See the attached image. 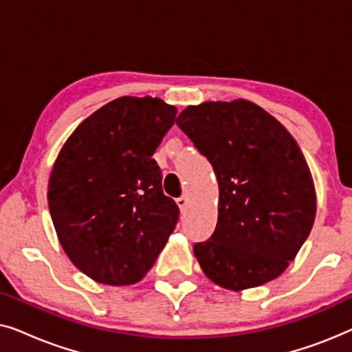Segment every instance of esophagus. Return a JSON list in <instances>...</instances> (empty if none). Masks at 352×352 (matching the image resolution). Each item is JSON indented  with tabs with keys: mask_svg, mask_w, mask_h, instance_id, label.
Listing matches in <instances>:
<instances>
[{
	"mask_svg": "<svg viewBox=\"0 0 352 352\" xmlns=\"http://www.w3.org/2000/svg\"><path fill=\"white\" fill-rule=\"evenodd\" d=\"M176 204H177V206H179L181 211H184V210L187 208V204H189V197H187V195H181L179 199L176 200Z\"/></svg>",
	"mask_w": 352,
	"mask_h": 352,
	"instance_id": "1",
	"label": "esophagus"
}]
</instances>
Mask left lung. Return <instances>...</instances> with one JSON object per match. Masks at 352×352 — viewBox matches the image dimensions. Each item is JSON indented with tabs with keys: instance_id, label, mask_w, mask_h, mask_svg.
<instances>
[{
	"instance_id": "8db88e82",
	"label": "left lung",
	"mask_w": 352,
	"mask_h": 352,
	"mask_svg": "<svg viewBox=\"0 0 352 352\" xmlns=\"http://www.w3.org/2000/svg\"><path fill=\"white\" fill-rule=\"evenodd\" d=\"M219 186L218 223L194 245L216 285L245 290L288 267L316 218V190L300 146L271 113L245 99L189 105L176 120Z\"/></svg>"
}]
</instances>
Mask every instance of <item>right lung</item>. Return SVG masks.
Returning a JSON list of instances; mask_svg holds the SVG:
<instances>
[{
    "label": "right lung",
    "mask_w": 352,
    "mask_h": 352,
    "mask_svg": "<svg viewBox=\"0 0 352 352\" xmlns=\"http://www.w3.org/2000/svg\"><path fill=\"white\" fill-rule=\"evenodd\" d=\"M176 107L123 96L89 115L67 139L47 205L70 261L105 285H131L153 266L179 219L152 155Z\"/></svg>",
    "instance_id": "right-lung-1"
}]
</instances>
